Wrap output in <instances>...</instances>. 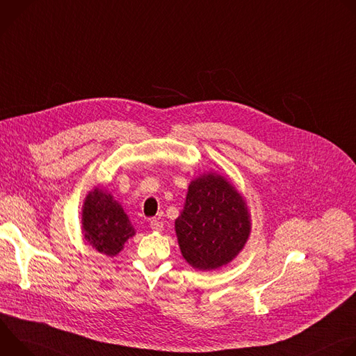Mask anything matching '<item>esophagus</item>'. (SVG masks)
<instances>
[{"instance_id":"esophagus-1","label":"esophagus","mask_w":356,"mask_h":356,"mask_svg":"<svg viewBox=\"0 0 356 356\" xmlns=\"http://www.w3.org/2000/svg\"><path fill=\"white\" fill-rule=\"evenodd\" d=\"M150 228L156 231V232H162L163 231V222H161L158 220H152L150 221Z\"/></svg>"}]
</instances>
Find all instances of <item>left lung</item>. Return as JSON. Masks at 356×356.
<instances>
[{
    "instance_id": "left-lung-1",
    "label": "left lung",
    "mask_w": 356,
    "mask_h": 356,
    "mask_svg": "<svg viewBox=\"0 0 356 356\" xmlns=\"http://www.w3.org/2000/svg\"><path fill=\"white\" fill-rule=\"evenodd\" d=\"M252 229L246 200L232 181L207 172L193 179L175 231L186 262L197 270H216L232 262Z\"/></svg>"
}]
</instances>
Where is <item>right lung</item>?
Instances as JSON below:
<instances>
[{
  "label": "right lung",
  "instance_id": "add662e5",
  "mask_svg": "<svg viewBox=\"0 0 356 356\" xmlns=\"http://www.w3.org/2000/svg\"><path fill=\"white\" fill-rule=\"evenodd\" d=\"M135 232L122 206L110 191L97 186L87 193L81 209V234L97 252L117 257Z\"/></svg>",
  "mask_w": 356,
  "mask_h": 356
}]
</instances>
